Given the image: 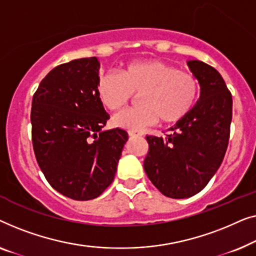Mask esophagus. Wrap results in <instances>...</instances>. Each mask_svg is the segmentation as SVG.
Instances as JSON below:
<instances>
[{
  "instance_id": "34e87169",
  "label": "esophagus",
  "mask_w": 256,
  "mask_h": 256,
  "mask_svg": "<svg viewBox=\"0 0 256 256\" xmlns=\"http://www.w3.org/2000/svg\"><path fill=\"white\" fill-rule=\"evenodd\" d=\"M144 132L142 131H128V136H142Z\"/></svg>"
}]
</instances>
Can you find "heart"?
<instances>
[{"instance_id":"obj_1","label":"heart","mask_w":256,"mask_h":256,"mask_svg":"<svg viewBox=\"0 0 256 256\" xmlns=\"http://www.w3.org/2000/svg\"><path fill=\"white\" fill-rule=\"evenodd\" d=\"M97 96L104 106L117 111L139 94L136 106L114 117V124L128 131H140L156 123L172 125L192 112L200 97V86L195 75L158 59L130 62L122 74L106 73L100 78Z\"/></svg>"}]
</instances>
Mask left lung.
<instances>
[{
	"instance_id": "1",
	"label": "left lung",
	"mask_w": 256,
	"mask_h": 256,
	"mask_svg": "<svg viewBox=\"0 0 256 256\" xmlns=\"http://www.w3.org/2000/svg\"><path fill=\"white\" fill-rule=\"evenodd\" d=\"M188 66L200 84L198 102L166 136H146L144 168L164 196L188 198L205 188L220 167L230 140L232 95L222 75L198 60Z\"/></svg>"
}]
</instances>
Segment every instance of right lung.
<instances>
[{
	"mask_svg": "<svg viewBox=\"0 0 256 256\" xmlns=\"http://www.w3.org/2000/svg\"><path fill=\"white\" fill-rule=\"evenodd\" d=\"M96 56L61 64L42 78L31 108V136L42 174L75 200L98 197L114 178L128 132L100 131L110 116L97 96Z\"/></svg>",
	"mask_w": 256,
	"mask_h": 256,
	"instance_id": "add662e5",
	"label": "right lung"
}]
</instances>
